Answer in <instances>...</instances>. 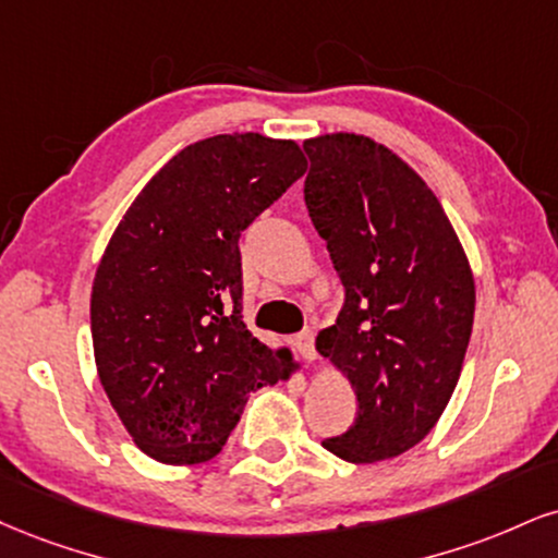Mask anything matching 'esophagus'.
Wrapping results in <instances>:
<instances>
[{"label": "esophagus", "mask_w": 558, "mask_h": 558, "mask_svg": "<svg viewBox=\"0 0 558 558\" xmlns=\"http://www.w3.org/2000/svg\"><path fill=\"white\" fill-rule=\"evenodd\" d=\"M293 343H296L299 353L304 355L306 361H314V359H317V348H314V332H312V330L299 332L296 338H293Z\"/></svg>", "instance_id": "obj_1"}]
</instances>
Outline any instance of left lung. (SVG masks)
Instances as JSON below:
<instances>
[{
    "instance_id": "left-lung-1",
    "label": "left lung",
    "mask_w": 558,
    "mask_h": 558,
    "mask_svg": "<svg viewBox=\"0 0 558 558\" xmlns=\"http://www.w3.org/2000/svg\"><path fill=\"white\" fill-rule=\"evenodd\" d=\"M308 218L345 286L317 351L351 381L359 411L322 447L348 462L418 445L458 387L475 283L445 207L405 160L353 132L304 140Z\"/></svg>"
}]
</instances>
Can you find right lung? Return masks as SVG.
I'll return each instance as SVG.
<instances>
[{"label":"right lung","mask_w":558,"mask_h":558,"mask_svg":"<svg viewBox=\"0 0 558 558\" xmlns=\"http://www.w3.org/2000/svg\"><path fill=\"white\" fill-rule=\"evenodd\" d=\"M304 171L293 140L215 134L177 153L113 231L93 280V353L153 460H213L254 389L288 379L291 351L241 322L239 236Z\"/></svg>","instance_id":"add662e5"}]
</instances>
